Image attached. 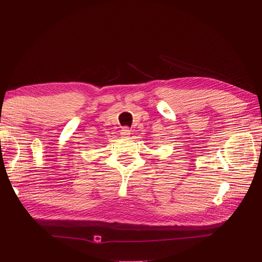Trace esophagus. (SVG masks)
I'll list each match as a JSON object with an SVG mask.
<instances>
[{"mask_svg":"<svg viewBox=\"0 0 262 262\" xmlns=\"http://www.w3.org/2000/svg\"><path fill=\"white\" fill-rule=\"evenodd\" d=\"M130 133H132V130L129 129V128L125 127V128H122V129H121V133H120V134H121L123 137H126V136H129V135H130Z\"/></svg>","mask_w":262,"mask_h":262,"instance_id":"34e87169","label":"esophagus"}]
</instances>
